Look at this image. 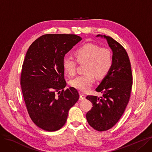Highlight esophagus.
Wrapping results in <instances>:
<instances>
[{"label": "esophagus", "instance_id": "1", "mask_svg": "<svg viewBox=\"0 0 152 152\" xmlns=\"http://www.w3.org/2000/svg\"><path fill=\"white\" fill-rule=\"evenodd\" d=\"M80 100H83V99H85V98H86L85 94L82 93V92H80Z\"/></svg>", "mask_w": 152, "mask_h": 152}]
</instances>
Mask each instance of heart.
<instances>
[{
	"label": "heart",
	"mask_w": 152,
	"mask_h": 152,
	"mask_svg": "<svg viewBox=\"0 0 152 152\" xmlns=\"http://www.w3.org/2000/svg\"><path fill=\"white\" fill-rule=\"evenodd\" d=\"M78 63H86L85 75L77 76L70 81V85L78 90L86 91L94 81V75L102 78L108 75L112 64L113 57L110 49L100 48L96 44L88 43L78 48L75 52ZM63 69L70 76L75 75L76 62L71 58L66 56L63 59Z\"/></svg>",
	"instance_id": "heart-1"
}]
</instances>
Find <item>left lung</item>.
<instances>
[{"label":"left lung","instance_id":"8db88e82","mask_svg":"<svg viewBox=\"0 0 152 152\" xmlns=\"http://www.w3.org/2000/svg\"><path fill=\"white\" fill-rule=\"evenodd\" d=\"M113 53L112 67L96 89L103 97L88 96L93 107L86 113L89 125L99 132L106 131L118 121L125 110L130 97L132 87L131 64L126 50L114 39L104 35Z\"/></svg>","mask_w":152,"mask_h":152}]
</instances>
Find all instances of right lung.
I'll return each instance as SVG.
<instances>
[{
  "instance_id": "add662e5",
  "label": "right lung",
  "mask_w": 152,
  "mask_h": 152,
  "mask_svg": "<svg viewBox=\"0 0 152 152\" xmlns=\"http://www.w3.org/2000/svg\"><path fill=\"white\" fill-rule=\"evenodd\" d=\"M81 39L75 34H45L33 42L26 53L20 76L22 91L31 120L45 131L63 127L69 110L79 99L75 88L64 90L66 82L62 63Z\"/></svg>"
}]
</instances>
